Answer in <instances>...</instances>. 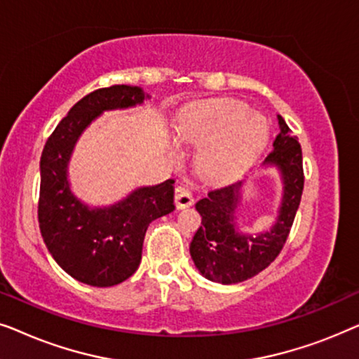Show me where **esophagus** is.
I'll list each match as a JSON object with an SVG mask.
<instances>
[{"mask_svg": "<svg viewBox=\"0 0 359 359\" xmlns=\"http://www.w3.org/2000/svg\"><path fill=\"white\" fill-rule=\"evenodd\" d=\"M175 203L178 209L189 208V205L194 203V196L191 193V189L186 188V186H178V188L175 189Z\"/></svg>", "mask_w": 359, "mask_h": 359, "instance_id": "1", "label": "esophagus"}]
</instances>
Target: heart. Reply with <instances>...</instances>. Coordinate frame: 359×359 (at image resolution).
<instances>
[{
  "label": "heart",
  "mask_w": 359,
  "mask_h": 359,
  "mask_svg": "<svg viewBox=\"0 0 359 359\" xmlns=\"http://www.w3.org/2000/svg\"><path fill=\"white\" fill-rule=\"evenodd\" d=\"M176 135L184 144L212 141L201 154L199 165L205 175H219L250 158L264 144L268 124L242 101L214 100L186 111L176 124Z\"/></svg>",
  "instance_id": "heart-1"
}]
</instances>
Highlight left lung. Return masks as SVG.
I'll return each mask as SVG.
<instances>
[{
	"label": "left lung",
	"instance_id": "1",
	"mask_svg": "<svg viewBox=\"0 0 359 359\" xmlns=\"http://www.w3.org/2000/svg\"><path fill=\"white\" fill-rule=\"evenodd\" d=\"M278 121L279 134L273 142L274 150L263 163L276 166L283 180L281 208L271 230L252 237L235 227L242 181L210 189L204 199L196 203L203 225L191 242L189 253L196 268L209 281L237 284L257 276L276 259L291 232L304 189L302 149L291 135L286 121L281 116Z\"/></svg>",
	"mask_w": 359,
	"mask_h": 359
}]
</instances>
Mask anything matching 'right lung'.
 <instances>
[{
	"label": "right lung",
	"instance_id": "add662e5",
	"mask_svg": "<svg viewBox=\"0 0 359 359\" xmlns=\"http://www.w3.org/2000/svg\"><path fill=\"white\" fill-rule=\"evenodd\" d=\"M139 86L112 85L90 93L68 111L41 156L39 227L63 271L96 287L116 286L139 268L151 220L175 210L173 180L135 189L111 208L90 209L70 191L67 166L81 132L102 111L142 104Z\"/></svg>",
	"mask_w": 359,
	"mask_h": 359
}]
</instances>
